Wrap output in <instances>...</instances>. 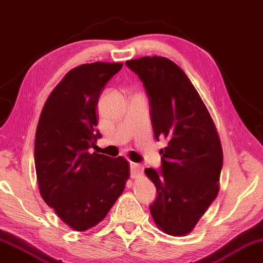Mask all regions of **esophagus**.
Instances as JSON below:
<instances>
[{
    "mask_svg": "<svg viewBox=\"0 0 263 263\" xmlns=\"http://www.w3.org/2000/svg\"><path fill=\"white\" fill-rule=\"evenodd\" d=\"M143 171H144L143 165H140V164H137V163H130V172H131L132 178L138 177V176L143 174Z\"/></svg>",
    "mask_w": 263,
    "mask_h": 263,
    "instance_id": "1",
    "label": "esophagus"
}]
</instances>
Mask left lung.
<instances>
[{
  "label": "left lung",
  "instance_id": "left-lung-1",
  "mask_svg": "<svg viewBox=\"0 0 263 263\" xmlns=\"http://www.w3.org/2000/svg\"><path fill=\"white\" fill-rule=\"evenodd\" d=\"M143 82L155 138H166L159 169L147 167L157 196L150 204L164 232L183 236L194 229L218 194L221 143L204 103L186 74L163 57L126 61Z\"/></svg>",
  "mask_w": 263,
  "mask_h": 263
}]
</instances>
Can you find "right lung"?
I'll use <instances>...</instances> for the list:
<instances>
[{"instance_id":"right-lung-1","label":"right lung","mask_w":263,"mask_h":263,"mask_svg":"<svg viewBox=\"0 0 263 263\" xmlns=\"http://www.w3.org/2000/svg\"><path fill=\"white\" fill-rule=\"evenodd\" d=\"M121 67L119 62H93L69 70L49 94L39 119L34 162L40 194L78 232L103 221L128 178L123 157L88 152L101 138L98 101Z\"/></svg>"}]
</instances>
